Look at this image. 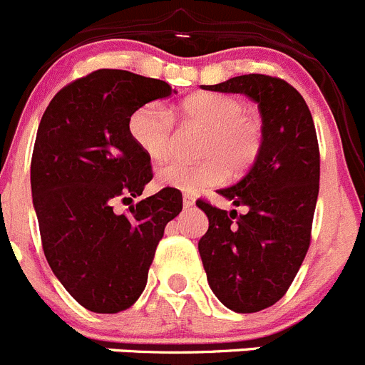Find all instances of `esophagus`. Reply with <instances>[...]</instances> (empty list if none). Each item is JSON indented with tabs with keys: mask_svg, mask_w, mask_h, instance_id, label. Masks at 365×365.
<instances>
[{
	"mask_svg": "<svg viewBox=\"0 0 365 365\" xmlns=\"http://www.w3.org/2000/svg\"><path fill=\"white\" fill-rule=\"evenodd\" d=\"M192 205H195V198H192L190 195H183V207H185V209H189V207H192Z\"/></svg>",
	"mask_w": 365,
	"mask_h": 365,
	"instance_id": "34e87169",
	"label": "esophagus"
}]
</instances>
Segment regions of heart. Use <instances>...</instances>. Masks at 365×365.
<instances>
[{
	"instance_id": "1",
	"label": "heart",
	"mask_w": 365,
	"mask_h": 365,
	"mask_svg": "<svg viewBox=\"0 0 365 365\" xmlns=\"http://www.w3.org/2000/svg\"><path fill=\"white\" fill-rule=\"evenodd\" d=\"M182 123L205 129L200 143L203 162H170L158 170V183L176 190L195 192L202 187L223 182L229 175L247 170L262 149V123L245 103L231 94L198 93L185 98L178 107ZM129 134L138 149L153 162L167 158L173 147V116L158 103H147L134 110Z\"/></svg>"
}]
</instances>
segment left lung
Returning <instances> with one entry per match:
<instances>
[{"label": "left lung", "instance_id": "8db88e82", "mask_svg": "<svg viewBox=\"0 0 365 365\" xmlns=\"http://www.w3.org/2000/svg\"><path fill=\"white\" fill-rule=\"evenodd\" d=\"M202 87L245 94L262 116L258 158L240 182L218 190L247 212L196 202L209 218L198 251L212 293L235 313H256L287 293L309 249L320 182L314 121L302 94L280 78L245 74Z\"/></svg>", "mask_w": 365, "mask_h": 365}]
</instances>
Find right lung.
Instances as JSON below:
<instances>
[{
    "instance_id": "right-lung-1",
    "label": "right lung",
    "mask_w": 365,
    "mask_h": 365,
    "mask_svg": "<svg viewBox=\"0 0 365 365\" xmlns=\"http://www.w3.org/2000/svg\"><path fill=\"white\" fill-rule=\"evenodd\" d=\"M170 94L162 80L100 68L61 88L39 121L31 187L45 258L93 313H120L140 298L165 225L182 211V192L170 187L125 215L113 209L153 180L150 160L129 134L130 116Z\"/></svg>"
}]
</instances>
